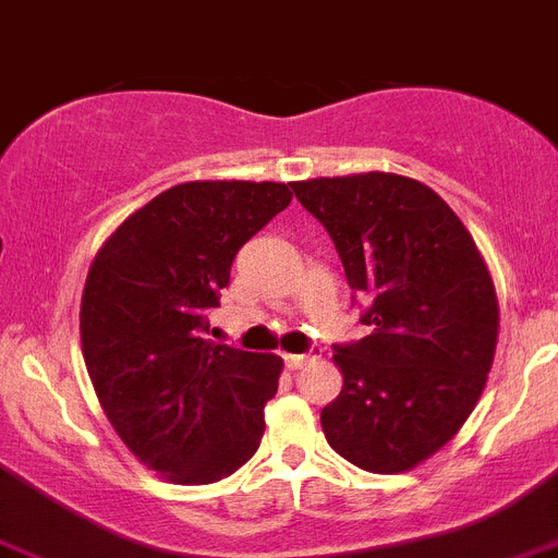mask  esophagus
<instances>
[{"label":"esophagus","instance_id":"esophagus-1","mask_svg":"<svg viewBox=\"0 0 558 558\" xmlns=\"http://www.w3.org/2000/svg\"><path fill=\"white\" fill-rule=\"evenodd\" d=\"M317 351L320 349H312V351H306V354H287V357H283V363H287L292 372H298V368H306L308 363H315Z\"/></svg>","mask_w":558,"mask_h":558}]
</instances>
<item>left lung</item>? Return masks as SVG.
<instances>
[{
    "mask_svg": "<svg viewBox=\"0 0 558 558\" xmlns=\"http://www.w3.org/2000/svg\"><path fill=\"white\" fill-rule=\"evenodd\" d=\"M294 198L326 227L360 323L335 343L343 391L320 411L343 460L400 474L428 460L474 411L496 351V294L474 238L430 186L395 172L294 181Z\"/></svg>",
    "mask_w": 558,
    "mask_h": 558,
    "instance_id": "1",
    "label": "left lung"
}]
</instances>
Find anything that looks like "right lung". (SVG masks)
Segmentation results:
<instances>
[{
	"label": "right lung",
	"instance_id": "right-lung-1",
	"mask_svg": "<svg viewBox=\"0 0 558 558\" xmlns=\"http://www.w3.org/2000/svg\"><path fill=\"white\" fill-rule=\"evenodd\" d=\"M292 192L275 181H190L121 223L82 294V349L98 402L147 468L207 485L250 460L278 354L207 340L238 250Z\"/></svg>",
	"mask_w": 558,
	"mask_h": 558
}]
</instances>
